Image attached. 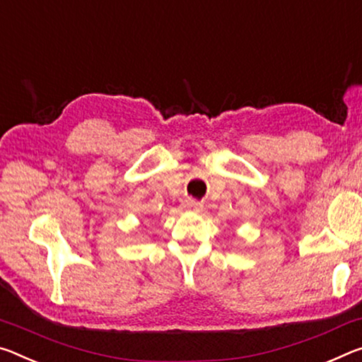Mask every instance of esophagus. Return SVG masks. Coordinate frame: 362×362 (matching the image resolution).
<instances>
[{"label":"esophagus","mask_w":362,"mask_h":362,"mask_svg":"<svg viewBox=\"0 0 362 362\" xmlns=\"http://www.w3.org/2000/svg\"><path fill=\"white\" fill-rule=\"evenodd\" d=\"M185 206L192 211H199V208H202V204H199L198 202H194V199H188Z\"/></svg>","instance_id":"obj_1"}]
</instances>
